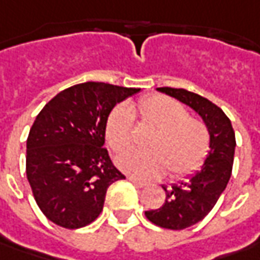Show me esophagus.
I'll list each match as a JSON object with an SVG mask.
<instances>
[{"label": "esophagus", "mask_w": 260, "mask_h": 260, "mask_svg": "<svg viewBox=\"0 0 260 260\" xmlns=\"http://www.w3.org/2000/svg\"><path fill=\"white\" fill-rule=\"evenodd\" d=\"M128 180H129L131 183H134L137 187H145L148 183H145V182H141V180H138V179H135V177H131L128 176Z\"/></svg>", "instance_id": "obj_1"}]
</instances>
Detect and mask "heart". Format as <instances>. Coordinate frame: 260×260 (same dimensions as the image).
<instances>
[{"label": "heart", "instance_id": "1", "mask_svg": "<svg viewBox=\"0 0 260 260\" xmlns=\"http://www.w3.org/2000/svg\"><path fill=\"white\" fill-rule=\"evenodd\" d=\"M134 110L150 126L147 151H128L116 158L119 169L138 179L160 177L167 170L172 177H182L205 160L209 150V131L197 118L187 116L186 108L175 99L152 94L141 99ZM105 137L115 152L128 150L132 144V113L120 105L110 112Z\"/></svg>", "mask_w": 260, "mask_h": 260}]
</instances>
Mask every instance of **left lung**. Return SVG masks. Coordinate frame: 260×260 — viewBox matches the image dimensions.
Wrapping results in <instances>:
<instances>
[{"instance_id": "left-lung-1", "label": "left lung", "mask_w": 260, "mask_h": 260, "mask_svg": "<svg viewBox=\"0 0 260 260\" xmlns=\"http://www.w3.org/2000/svg\"><path fill=\"white\" fill-rule=\"evenodd\" d=\"M157 91L175 97L202 118L209 131V152L201 170L185 182L166 187V201L158 209L145 211V217L158 227L183 230L202 220L227 186L232 176L236 137L232 122L217 105L185 88L160 87Z\"/></svg>"}]
</instances>
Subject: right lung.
Returning a JSON list of instances; mask_svg holds the SVG:
<instances>
[{
    "label": "right lung",
    "mask_w": 260,
    "mask_h": 260,
    "mask_svg": "<svg viewBox=\"0 0 260 260\" xmlns=\"http://www.w3.org/2000/svg\"><path fill=\"white\" fill-rule=\"evenodd\" d=\"M138 91L88 81L65 88L40 110L28 132L26 175L48 220L80 229L99 217L108 187L125 179L103 148L106 120Z\"/></svg>",
    "instance_id": "1"
}]
</instances>
